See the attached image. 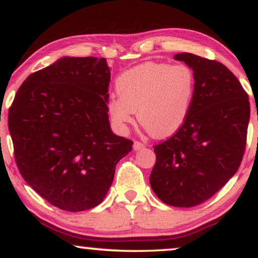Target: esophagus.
Returning a JSON list of instances; mask_svg holds the SVG:
<instances>
[{
    "label": "esophagus",
    "instance_id": "34e87169",
    "mask_svg": "<svg viewBox=\"0 0 258 258\" xmlns=\"http://www.w3.org/2000/svg\"><path fill=\"white\" fill-rule=\"evenodd\" d=\"M145 147V144L141 143V141H134L133 144V148L136 151H139V150H143V148Z\"/></svg>",
    "mask_w": 258,
    "mask_h": 258
}]
</instances>
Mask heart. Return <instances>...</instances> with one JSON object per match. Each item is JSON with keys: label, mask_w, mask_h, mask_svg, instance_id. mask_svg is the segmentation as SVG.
I'll return each instance as SVG.
<instances>
[{"label": "heart", "mask_w": 258, "mask_h": 258, "mask_svg": "<svg viewBox=\"0 0 258 258\" xmlns=\"http://www.w3.org/2000/svg\"><path fill=\"white\" fill-rule=\"evenodd\" d=\"M118 97L107 104L111 120L127 130L136 120L155 138L175 133L186 121L195 92V74L187 64L147 61L115 82Z\"/></svg>", "instance_id": "b5f03b06"}]
</instances>
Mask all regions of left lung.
Instances as JSON below:
<instances>
[{
  "mask_svg": "<svg viewBox=\"0 0 258 258\" xmlns=\"http://www.w3.org/2000/svg\"><path fill=\"white\" fill-rule=\"evenodd\" d=\"M195 74L186 121L154 146L152 189L166 205L194 207L217 193L241 165L250 118L248 94L222 63L193 53L174 56Z\"/></svg>",
  "mask_w": 258,
  "mask_h": 258,
  "instance_id": "1",
  "label": "left lung"
}]
</instances>
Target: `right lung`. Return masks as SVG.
I'll use <instances>...</instances> for the list:
<instances>
[{"instance_id":"right-lung-1","label":"right lung","mask_w":258,"mask_h":258,"mask_svg":"<svg viewBox=\"0 0 258 258\" xmlns=\"http://www.w3.org/2000/svg\"><path fill=\"white\" fill-rule=\"evenodd\" d=\"M110 69L105 58L63 57L31 74L9 107L8 126L22 177L67 212L99 205L115 165L133 141L108 122Z\"/></svg>"}]
</instances>
